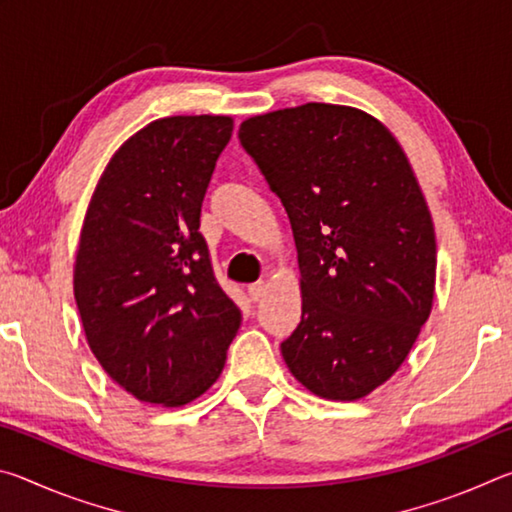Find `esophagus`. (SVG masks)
Returning <instances> with one entry per match:
<instances>
[{
  "instance_id": "1",
  "label": "esophagus",
  "mask_w": 512,
  "mask_h": 512,
  "mask_svg": "<svg viewBox=\"0 0 512 512\" xmlns=\"http://www.w3.org/2000/svg\"><path fill=\"white\" fill-rule=\"evenodd\" d=\"M248 296L253 302H259L266 296V282H255L248 287Z\"/></svg>"
}]
</instances>
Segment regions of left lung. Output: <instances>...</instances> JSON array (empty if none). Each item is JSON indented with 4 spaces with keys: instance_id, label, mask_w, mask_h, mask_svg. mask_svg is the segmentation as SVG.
<instances>
[{
    "instance_id": "left-lung-1",
    "label": "left lung",
    "mask_w": 512,
    "mask_h": 512,
    "mask_svg": "<svg viewBox=\"0 0 512 512\" xmlns=\"http://www.w3.org/2000/svg\"><path fill=\"white\" fill-rule=\"evenodd\" d=\"M239 142L296 239L302 316L282 357L318 397H366L409 357L436 291V235L409 158L379 119L334 103L250 117Z\"/></svg>"
}]
</instances>
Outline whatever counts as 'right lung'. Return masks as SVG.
Segmentation results:
<instances>
[{
	"label": "right lung",
	"instance_id": "right-lung-1",
	"mask_svg": "<svg viewBox=\"0 0 512 512\" xmlns=\"http://www.w3.org/2000/svg\"><path fill=\"white\" fill-rule=\"evenodd\" d=\"M230 135L232 117L223 115L151 121L112 155L85 212L74 264L85 339L140 402L201 397L241 325L198 232Z\"/></svg>",
	"mask_w": 512,
	"mask_h": 512
}]
</instances>
